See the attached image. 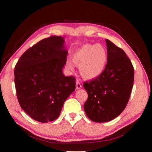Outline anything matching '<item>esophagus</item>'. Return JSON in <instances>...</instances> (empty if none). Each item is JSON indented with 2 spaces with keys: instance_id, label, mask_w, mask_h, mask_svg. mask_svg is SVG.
Returning a JSON list of instances; mask_svg holds the SVG:
<instances>
[{
  "instance_id": "esophagus-1",
  "label": "esophagus",
  "mask_w": 152,
  "mask_h": 152,
  "mask_svg": "<svg viewBox=\"0 0 152 152\" xmlns=\"http://www.w3.org/2000/svg\"><path fill=\"white\" fill-rule=\"evenodd\" d=\"M80 88H82V84H81V83H80L79 81L77 80L76 82V89H79Z\"/></svg>"
}]
</instances>
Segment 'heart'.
Here are the masks:
<instances>
[{
  "label": "heart",
  "mask_w": 152,
  "mask_h": 152,
  "mask_svg": "<svg viewBox=\"0 0 152 152\" xmlns=\"http://www.w3.org/2000/svg\"><path fill=\"white\" fill-rule=\"evenodd\" d=\"M73 61L79 66L81 75L87 79H94L104 72L107 64V53L100 44H86L72 55ZM66 66L69 70L74 69L73 63L68 60Z\"/></svg>",
  "instance_id": "obj_1"
}]
</instances>
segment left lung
Listing matches in <instances>:
<instances>
[{
    "mask_svg": "<svg viewBox=\"0 0 152 152\" xmlns=\"http://www.w3.org/2000/svg\"><path fill=\"white\" fill-rule=\"evenodd\" d=\"M107 64L99 77L85 82L88 94L84 108L95 122H106L118 117L129 99L134 82V68L126 53L106 39Z\"/></svg>",
    "mask_w": 152,
    "mask_h": 152,
    "instance_id": "8db88e82",
    "label": "left lung"
}]
</instances>
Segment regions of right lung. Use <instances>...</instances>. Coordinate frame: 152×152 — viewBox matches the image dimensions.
I'll use <instances>...</instances> for the list:
<instances>
[{"mask_svg": "<svg viewBox=\"0 0 152 152\" xmlns=\"http://www.w3.org/2000/svg\"><path fill=\"white\" fill-rule=\"evenodd\" d=\"M64 43L61 36L40 40L23 54L15 68L18 102L26 114L40 122L58 118L75 89L74 77L63 73L68 54Z\"/></svg>", "mask_w": 152, "mask_h": 152, "instance_id": "1", "label": "right lung"}]
</instances>
